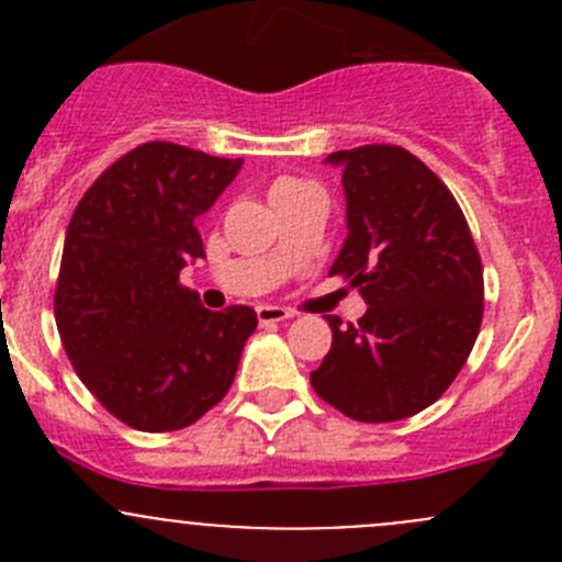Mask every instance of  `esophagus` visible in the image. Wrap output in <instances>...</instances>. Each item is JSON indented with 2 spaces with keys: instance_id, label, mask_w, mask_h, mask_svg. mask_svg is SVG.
<instances>
[{
  "instance_id": "esophagus-1",
  "label": "esophagus",
  "mask_w": 562,
  "mask_h": 562,
  "mask_svg": "<svg viewBox=\"0 0 562 562\" xmlns=\"http://www.w3.org/2000/svg\"><path fill=\"white\" fill-rule=\"evenodd\" d=\"M255 313H258L260 323H280V321H291L293 317L291 310L274 307V304H258V307H255Z\"/></svg>"
}]
</instances>
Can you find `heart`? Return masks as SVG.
Here are the masks:
<instances>
[{
	"instance_id": "b5f03b06",
	"label": "heart",
	"mask_w": 562,
	"mask_h": 562,
	"mask_svg": "<svg viewBox=\"0 0 562 562\" xmlns=\"http://www.w3.org/2000/svg\"><path fill=\"white\" fill-rule=\"evenodd\" d=\"M310 181H302V179H291V176H282V179H277L274 184H271L269 190V198H277V195H288V192H299V190H310Z\"/></svg>"
}]
</instances>
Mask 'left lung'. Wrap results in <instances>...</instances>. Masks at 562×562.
Masks as SVG:
<instances>
[{"mask_svg": "<svg viewBox=\"0 0 562 562\" xmlns=\"http://www.w3.org/2000/svg\"><path fill=\"white\" fill-rule=\"evenodd\" d=\"M342 168L345 236L328 274L359 288L367 313L342 328L310 383L367 424L400 422L440 400L473 350L484 315V269L464 214L418 157L370 144L334 151Z\"/></svg>", "mask_w": 562, "mask_h": 562, "instance_id": "obj_1", "label": "left lung"}]
</instances>
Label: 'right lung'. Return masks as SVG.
Returning <instances> with one entry per match:
<instances>
[{
	"label": "right lung",
	"mask_w": 562,
	"mask_h": 562,
	"mask_svg": "<svg viewBox=\"0 0 562 562\" xmlns=\"http://www.w3.org/2000/svg\"><path fill=\"white\" fill-rule=\"evenodd\" d=\"M245 160L151 140L119 157L72 212L54 315L72 370L140 432L195 424L228 394L258 317L212 313L179 285L206 258L198 217Z\"/></svg>",
	"instance_id": "1"
}]
</instances>
